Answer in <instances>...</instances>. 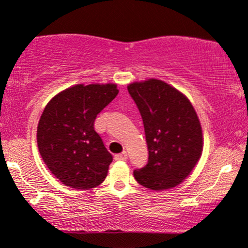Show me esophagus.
I'll return each instance as SVG.
<instances>
[{"label":"esophagus","instance_id":"34e87169","mask_svg":"<svg viewBox=\"0 0 248 248\" xmlns=\"http://www.w3.org/2000/svg\"><path fill=\"white\" fill-rule=\"evenodd\" d=\"M127 157H128V155H127V152H122V153L115 155L116 161H124V160H127Z\"/></svg>","mask_w":248,"mask_h":248}]
</instances>
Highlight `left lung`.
<instances>
[{
    "instance_id": "obj_1",
    "label": "left lung",
    "mask_w": 248,
    "mask_h": 248,
    "mask_svg": "<svg viewBox=\"0 0 248 248\" xmlns=\"http://www.w3.org/2000/svg\"><path fill=\"white\" fill-rule=\"evenodd\" d=\"M145 127L148 162L134 170V178L153 190L178 186L189 175L202 152L200 121L189 100L164 81L130 83Z\"/></svg>"
}]
</instances>
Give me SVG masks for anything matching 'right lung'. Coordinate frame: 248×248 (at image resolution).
I'll return each mask as SVG.
<instances>
[{
	"instance_id": "add662e5",
	"label": "right lung",
	"mask_w": 248,
	"mask_h": 248,
	"mask_svg": "<svg viewBox=\"0 0 248 248\" xmlns=\"http://www.w3.org/2000/svg\"><path fill=\"white\" fill-rule=\"evenodd\" d=\"M116 84H76L54 96L37 126L43 161L62 184L89 189L107 176L113 155L95 132L97 114L115 99Z\"/></svg>"
}]
</instances>
